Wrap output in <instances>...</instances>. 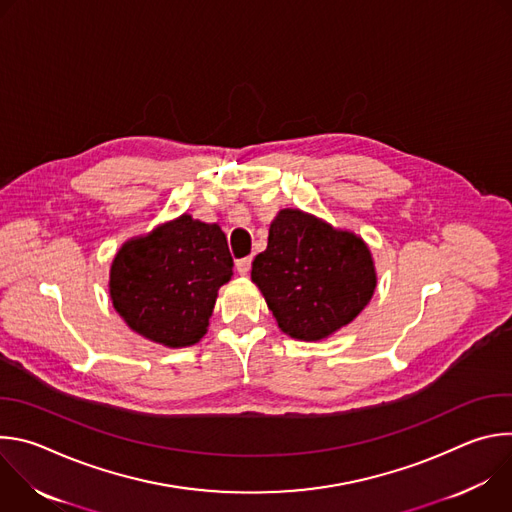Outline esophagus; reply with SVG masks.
Segmentation results:
<instances>
[{"label":"esophagus","instance_id":"1","mask_svg":"<svg viewBox=\"0 0 512 512\" xmlns=\"http://www.w3.org/2000/svg\"><path fill=\"white\" fill-rule=\"evenodd\" d=\"M251 257H243V259H237V263H235V269L241 273V275H247L249 271H251Z\"/></svg>","mask_w":512,"mask_h":512}]
</instances>
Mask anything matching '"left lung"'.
<instances>
[{"label":"left lung","mask_w":512,"mask_h":512,"mask_svg":"<svg viewBox=\"0 0 512 512\" xmlns=\"http://www.w3.org/2000/svg\"><path fill=\"white\" fill-rule=\"evenodd\" d=\"M251 279L277 326L298 340H322L352 322L377 285L371 251L360 237L294 208L275 216Z\"/></svg>","instance_id":"left-lung-1"}]
</instances>
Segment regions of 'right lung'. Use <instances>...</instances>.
<instances>
[{"label":"right lung","mask_w":512,"mask_h":512,"mask_svg":"<svg viewBox=\"0 0 512 512\" xmlns=\"http://www.w3.org/2000/svg\"><path fill=\"white\" fill-rule=\"evenodd\" d=\"M231 275L233 257L221 227L182 214L121 247L111 265L109 291L131 330L180 348L206 334L216 291Z\"/></svg>","instance_id":"1"}]
</instances>
